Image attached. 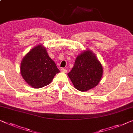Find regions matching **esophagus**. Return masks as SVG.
<instances>
[{"label": "esophagus", "instance_id": "1", "mask_svg": "<svg viewBox=\"0 0 133 133\" xmlns=\"http://www.w3.org/2000/svg\"><path fill=\"white\" fill-rule=\"evenodd\" d=\"M60 70H61V72H64V73H66L67 72V70H66V69H64V68H61Z\"/></svg>", "mask_w": 133, "mask_h": 133}]
</instances>
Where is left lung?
Segmentation results:
<instances>
[{
  "label": "left lung",
  "mask_w": 133,
  "mask_h": 133,
  "mask_svg": "<svg viewBox=\"0 0 133 133\" xmlns=\"http://www.w3.org/2000/svg\"><path fill=\"white\" fill-rule=\"evenodd\" d=\"M67 75L77 90L87 91L100 82L103 68L96 55L90 51H85L77 57L74 66Z\"/></svg>",
  "instance_id": "1"
}]
</instances>
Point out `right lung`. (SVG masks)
<instances>
[{
  "label": "right lung",
  "mask_w": 133,
  "mask_h": 133,
  "mask_svg": "<svg viewBox=\"0 0 133 133\" xmlns=\"http://www.w3.org/2000/svg\"><path fill=\"white\" fill-rule=\"evenodd\" d=\"M20 70L25 82L35 88L48 85L55 75L60 72L54 61L48 55L46 49L40 45L24 57Z\"/></svg>",
  "instance_id": "1"
}]
</instances>
